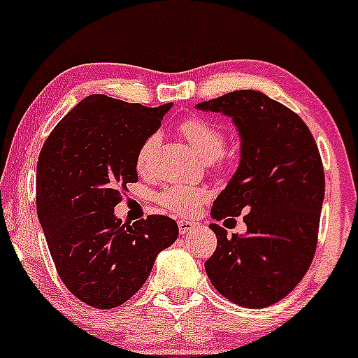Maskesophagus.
<instances>
[{"instance_id": "esophagus-1", "label": "esophagus", "mask_w": 358, "mask_h": 358, "mask_svg": "<svg viewBox=\"0 0 358 358\" xmlns=\"http://www.w3.org/2000/svg\"><path fill=\"white\" fill-rule=\"evenodd\" d=\"M178 227H179L180 235H186V233H189V231L194 230V228L198 227V223L189 222V220H179V222H178Z\"/></svg>"}]
</instances>
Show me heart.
<instances>
[{
  "label": "heart",
  "mask_w": 358,
  "mask_h": 358,
  "mask_svg": "<svg viewBox=\"0 0 358 358\" xmlns=\"http://www.w3.org/2000/svg\"><path fill=\"white\" fill-rule=\"evenodd\" d=\"M179 131L187 143L206 160H220L224 148L227 138L218 127L211 125L203 118H186L179 123ZM159 145V135H150L140 145L136 152V167L145 171L150 164L152 155ZM210 198V192L203 186H189V184H172L157 194V203L166 210L178 213V215H191Z\"/></svg>",
  "instance_id": "1"
}]
</instances>
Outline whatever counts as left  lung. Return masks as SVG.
I'll return each mask as SVG.
<instances>
[{"instance_id":"obj_1","label":"left lung","mask_w":358,"mask_h":358,"mask_svg":"<svg viewBox=\"0 0 358 358\" xmlns=\"http://www.w3.org/2000/svg\"><path fill=\"white\" fill-rule=\"evenodd\" d=\"M231 116L242 159L211 216L243 215L247 233L227 235L220 224L216 250L204 262L220 294L243 308H267L301 282L316 252L324 171L306 123L260 91H233L198 104Z\"/></svg>"}]
</instances>
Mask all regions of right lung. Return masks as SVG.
<instances>
[{"label":"right lung","instance_id":"add662e5","mask_svg":"<svg viewBox=\"0 0 358 358\" xmlns=\"http://www.w3.org/2000/svg\"><path fill=\"white\" fill-rule=\"evenodd\" d=\"M172 103L147 108L91 94L50 131L37 162V213L57 274L96 309L123 304L145 284L155 257L179 235L178 223L148 215L134 224L113 215L136 152L159 130Z\"/></svg>","mask_w":358,"mask_h":358}]
</instances>
